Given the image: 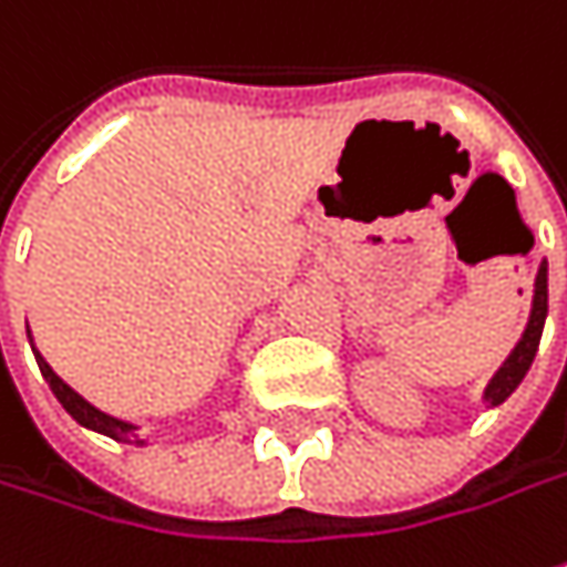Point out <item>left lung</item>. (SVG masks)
<instances>
[{
  "label": "left lung",
  "instance_id": "1",
  "mask_svg": "<svg viewBox=\"0 0 567 567\" xmlns=\"http://www.w3.org/2000/svg\"><path fill=\"white\" fill-rule=\"evenodd\" d=\"M546 310H549V285H546V260H543L537 272V285H534V310H530L527 329H524L520 342L515 344V351L508 354V361L498 367V373L493 377V382L486 385V395H483V399L489 401V408L502 404V401L508 399L517 385H520V380L527 377V370H530L534 354H537V348H539V336H543Z\"/></svg>",
  "mask_w": 567,
  "mask_h": 567
}]
</instances>
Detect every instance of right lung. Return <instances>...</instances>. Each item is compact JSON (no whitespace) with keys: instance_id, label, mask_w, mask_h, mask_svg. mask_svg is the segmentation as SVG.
Here are the masks:
<instances>
[{"instance_id":"1","label":"right lung","mask_w":567,"mask_h":567,"mask_svg":"<svg viewBox=\"0 0 567 567\" xmlns=\"http://www.w3.org/2000/svg\"><path fill=\"white\" fill-rule=\"evenodd\" d=\"M33 358H37V367H40L43 380L50 382V389L55 392V399L62 401V408H65V411H69L71 417L78 420L81 426L96 430V433H106V436H112V440H118V442H134V445H141L137 433H134V426H131L127 420L112 417V414H106V411H100L96 404H90L84 395H78L69 382L62 380V377L52 370L50 363H47V358H43L40 351H33Z\"/></svg>"}]
</instances>
